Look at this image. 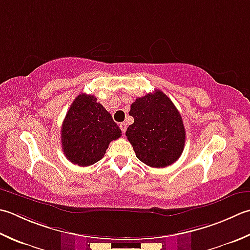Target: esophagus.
I'll list each match as a JSON object with an SVG mask.
<instances>
[{"label":"esophagus","mask_w":250,"mask_h":250,"mask_svg":"<svg viewBox=\"0 0 250 250\" xmlns=\"http://www.w3.org/2000/svg\"><path fill=\"white\" fill-rule=\"evenodd\" d=\"M120 129L125 133V132L126 131V124H125V122H122V124H120Z\"/></svg>","instance_id":"1"}]
</instances>
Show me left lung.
Listing matches in <instances>:
<instances>
[{"instance_id": "8db88e82", "label": "left lung", "mask_w": 250, "mask_h": 250, "mask_svg": "<svg viewBox=\"0 0 250 250\" xmlns=\"http://www.w3.org/2000/svg\"><path fill=\"white\" fill-rule=\"evenodd\" d=\"M129 115L134 122L125 135L138 159L153 168L167 167L179 159L185 144L183 120L164 92L156 90L136 99Z\"/></svg>"}]
</instances>
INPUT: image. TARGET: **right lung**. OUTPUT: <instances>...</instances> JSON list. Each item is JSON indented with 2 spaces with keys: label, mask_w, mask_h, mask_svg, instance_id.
Here are the masks:
<instances>
[{
  "label": "right lung",
  "mask_w": 250,
  "mask_h": 250,
  "mask_svg": "<svg viewBox=\"0 0 250 250\" xmlns=\"http://www.w3.org/2000/svg\"><path fill=\"white\" fill-rule=\"evenodd\" d=\"M121 130L94 95L82 93L72 102L62 125V145L66 158L87 167L101 160Z\"/></svg>",
  "instance_id": "right-lung-1"
}]
</instances>
